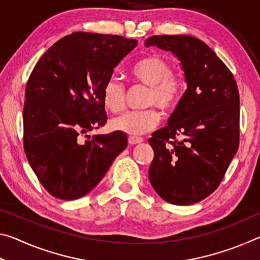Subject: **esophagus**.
Listing matches in <instances>:
<instances>
[{
  "mask_svg": "<svg viewBox=\"0 0 260 260\" xmlns=\"http://www.w3.org/2000/svg\"><path fill=\"white\" fill-rule=\"evenodd\" d=\"M128 142H129V144H132V146H134V144L142 143L143 142V139L142 138H139V136H129Z\"/></svg>",
  "mask_w": 260,
  "mask_h": 260,
  "instance_id": "34e87169",
  "label": "esophagus"
}]
</instances>
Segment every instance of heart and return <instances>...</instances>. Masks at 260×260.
<instances>
[{"label": "heart", "mask_w": 260, "mask_h": 260, "mask_svg": "<svg viewBox=\"0 0 260 260\" xmlns=\"http://www.w3.org/2000/svg\"><path fill=\"white\" fill-rule=\"evenodd\" d=\"M129 78L135 83L149 87L146 107H158L162 111L177 107L182 98L184 82L172 73V64L164 57L150 55L135 61L129 69ZM102 101L107 110L118 113L124 110L126 94L120 81L111 78L105 82ZM159 122V113L149 108L142 111L126 112L111 122L113 129L124 132L131 136H139L155 128Z\"/></svg>", "instance_id": "1"}]
</instances>
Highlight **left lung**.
Wrapping results in <instances>:
<instances>
[{
	"label": "left lung",
	"instance_id": "left-lung-1",
	"mask_svg": "<svg viewBox=\"0 0 260 260\" xmlns=\"http://www.w3.org/2000/svg\"><path fill=\"white\" fill-rule=\"evenodd\" d=\"M144 45L177 56L187 82L169 125L149 139L155 152L149 180L169 203L195 204L218 188L239 149L236 81L215 52L190 35H153Z\"/></svg>",
	"mask_w": 260,
	"mask_h": 260
}]
</instances>
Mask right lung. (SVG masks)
<instances>
[{"instance_id":"right-lung-1","label":"right lung","mask_w":260,"mask_h":260,"mask_svg":"<svg viewBox=\"0 0 260 260\" xmlns=\"http://www.w3.org/2000/svg\"><path fill=\"white\" fill-rule=\"evenodd\" d=\"M136 46L119 35L72 33L52 45L30 73L24 150L39 181L56 199L85 196L127 147L120 131L86 141L80 136L107 122L103 87Z\"/></svg>"}]
</instances>
